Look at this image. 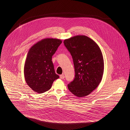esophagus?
<instances>
[{
  "instance_id": "esophagus-1",
  "label": "esophagus",
  "mask_w": 130,
  "mask_h": 130,
  "mask_svg": "<svg viewBox=\"0 0 130 130\" xmlns=\"http://www.w3.org/2000/svg\"><path fill=\"white\" fill-rule=\"evenodd\" d=\"M60 78H61V79H64V74H61V75H60Z\"/></svg>"
}]
</instances>
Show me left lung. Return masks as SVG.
<instances>
[{
	"instance_id": "8db88e82",
	"label": "left lung",
	"mask_w": 130,
	"mask_h": 130,
	"mask_svg": "<svg viewBox=\"0 0 130 130\" xmlns=\"http://www.w3.org/2000/svg\"><path fill=\"white\" fill-rule=\"evenodd\" d=\"M64 44L72 56L75 77L68 84L70 91L79 98L90 94L101 83L104 70L102 51L93 39L86 36L66 39Z\"/></svg>"
}]
</instances>
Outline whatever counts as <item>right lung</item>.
<instances>
[{
	"mask_svg": "<svg viewBox=\"0 0 130 130\" xmlns=\"http://www.w3.org/2000/svg\"><path fill=\"white\" fill-rule=\"evenodd\" d=\"M62 43L60 39H43L32 45L28 52L24 67V75L27 85L35 92L49 90L59 76L55 71L52 56Z\"/></svg>",
	"mask_w": 130,
	"mask_h": 130,
	"instance_id": "add662e5",
	"label": "right lung"
}]
</instances>
